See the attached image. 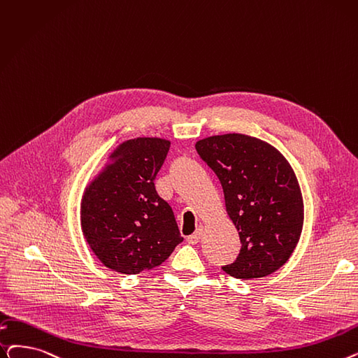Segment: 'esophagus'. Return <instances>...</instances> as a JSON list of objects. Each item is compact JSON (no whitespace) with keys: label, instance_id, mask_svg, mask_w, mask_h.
I'll return each instance as SVG.
<instances>
[{"label":"esophagus","instance_id":"obj_1","mask_svg":"<svg viewBox=\"0 0 358 358\" xmlns=\"http://www.w3.org/2000/svg\"><path fill=\"white\" fill-rule=\"evenodd\" d=\"M201 232H203V229L199 228V229L194 232V234L189 236V237H187V241H189V244H197V243L200 241V238H201Z\"/></svg>","mask_w":358,"mask_h":358}]
</instances>
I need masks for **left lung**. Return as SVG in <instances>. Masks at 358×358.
I'll use <instances>...</instances> for the list:
<instances>
[{
  "label": "left lung",
  "mask_w": 358,
  "mask_h": 358,
  "mask_svg": "<svg viewBox=\"0 0 358 358\" xmlns=\"http://www.w3.org/2000/svg\"><path fill=\"white\" fill-rule=\"evenodd\" d=\"M196 150L220 178L227 213L241 241L237 260L222 269L238 279L273 273L291 257L304 224L292 166L268 142L241 133L201 138Z\"/></svg>",
  "instance_id": "8db88e82"
}]
</instances>
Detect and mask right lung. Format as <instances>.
<instances>
[{
  "instance_id": "right-lung-1",
  "label": "right lung",
  "mask_w": 358,
  "mask_h": 358,
  "mask_svg": "<svg viewBox=\"0 0 358 358\" xmlns=\"http://www.w3.org/2000/svg\"><path fill=\"white\" fill-rule=\"evenodd\" d=\"M169 145L161 137L120 143L85 187L82 232L108 269L124 275L153 269L182 241L174 212L153 182Z\"/></svg>"
}]
</instances>
